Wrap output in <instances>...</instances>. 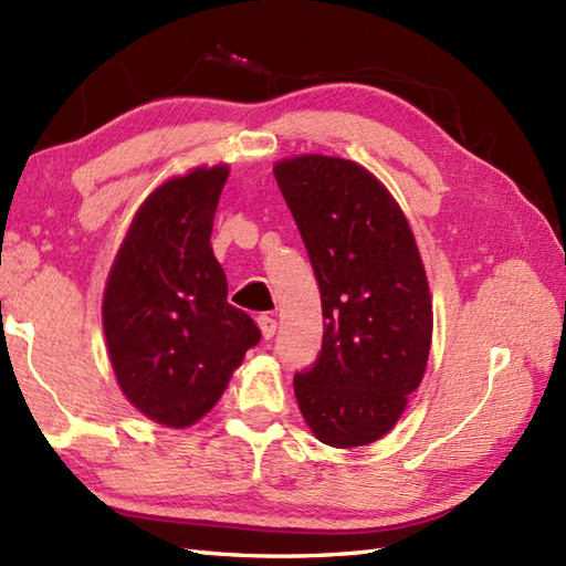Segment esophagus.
<instances>
[{
    "label": "esophagus",
    "mask_w": 566,
    "mask_h": 566,
    "mask_svg": "<svg viewBox=\"0 0 566 566\" xmlns=\"http://www.w3.org/2000/svg\"><path fill=\"white\" fill-rule=\"evenodd\" d=\"M258 327L263 332V339H272L274 332H277V321L270 315H258Z\"/></svg>",
    "instance_id": "esophagus-1"
}]
</instances>
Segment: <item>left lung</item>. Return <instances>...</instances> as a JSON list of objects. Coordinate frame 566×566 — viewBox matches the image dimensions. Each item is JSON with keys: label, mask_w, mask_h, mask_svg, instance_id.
<instances>
[{"label": "left lung", "mask_w": 566, "mask_h": 566, "mask_svg": "<svg viewBox=\"0 0 566 566\" xmlns=\"http://www.w3.org/2000/svg\"><path fill=\"white\" fill-rule=\"evenodd\" d=\"M323 301V349L294 375L315 438L380 440L421 385L432 337L423 260L397 200L352 159L298 155L274 165Z\"/></svg>", "instance_id": "8db88e82"}]
</instances>
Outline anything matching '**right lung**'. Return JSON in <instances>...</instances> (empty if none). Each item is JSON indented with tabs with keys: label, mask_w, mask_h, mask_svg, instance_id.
Segmentation results:
<instances>
[{
	"label": "right lung",
	"mask_w": 566,
	"mask_h": 566,
	"mask_svg": "<svg viewBox=\"0 0 566 566\" xmlns=\"http://www.w3.org/2000/svg\"><path fill=\"white\" fill-rule=\"evenodd\" d=\"M227 165L198 167L145 198L114 258L103 298L109 360L126 399L167 428L193 426L260 342L227 301L210 245Z\"/></svg>",
	"instance_id": "right-lung-1"
}]
</instances>
